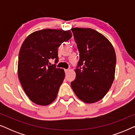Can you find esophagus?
<instances>
[{"mask_svg":"<svg viewBox=\"0 0 135 135\" xmlns=\"http://www.w3.org/2000/svg\"><path fill=\"white\" fill-rule=\"evenodd\" d=\"M64 71H65V73L67 74L69 72V69H64Z\"/></svg>","mask_w":135,"mask_h":135,"instance_id":"34e87169","label":"esophagus"}]
</instances>
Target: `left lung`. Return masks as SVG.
<instances>
[{
    "instance_id": "8db88e82",
    "label": "left lung",
    "mask_w": 135,
    "mask_h": 135,
    "mask_svg": "<svg viewBox=\"0 0 135 135\" xmlns=\"http://www.w3.org/2000/svg\"><path fill=\"white\" fill-rule=\"evenodd\" d=\"M71 31L80 53L71 87L80 100L96 103L104 98L113 83L115 50L108 38L94 29L74 27Z\"/></svg>"
}]
</instances>
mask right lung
<instances>
[{
    "mask_svg": "<svg viewBox=\"0 0 135 135\" xmlns=\"http://www.w3.org/2000/svg\"><path fill=\"white\" fill-rule=\"evenodd\" d=\"M71 37L70 30L45 29L32 32L23 42L18 56V78L33 103L47 106L56 99L65 73L49 61L58 62V48Z\"/></svg>",
    "mask_w": 135,
    "mask_h": 135,
    "instance_id": "add662e5",
    "label": "right lung"
}]
</instances>
